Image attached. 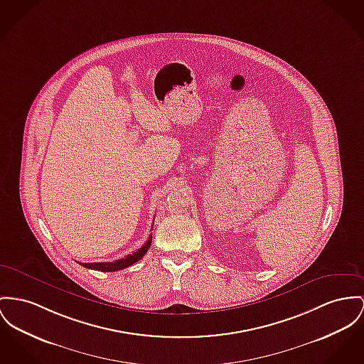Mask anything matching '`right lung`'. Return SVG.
I'll list each match as a JSON object with an SVG mask.
<instances>
[{"label": "right lung", "instance_id": "add662e5", "mask_svg": "<svg viewBox=\"0 0 364 364\" xmlns=\"http://www.w3.org/2000/svg\"><path fill=\"white\" fill-rule=\"evenodd\" d=\"M153 223H154V222H153ZM150 244H151V235L149 236L147 242H146L139 250H136V251L132 252V254H128L127 257H124L122 259H117V261H113V262H92V264H82V262H78V264L82 265L84 267H87V269H94V270H99V272H117V270H122V269L131 267V265H134L135 262H138V261L145 255L146 252H147Z\"/></svg>", "mask_w": 364, "mask_h": 364}]
</instances>
